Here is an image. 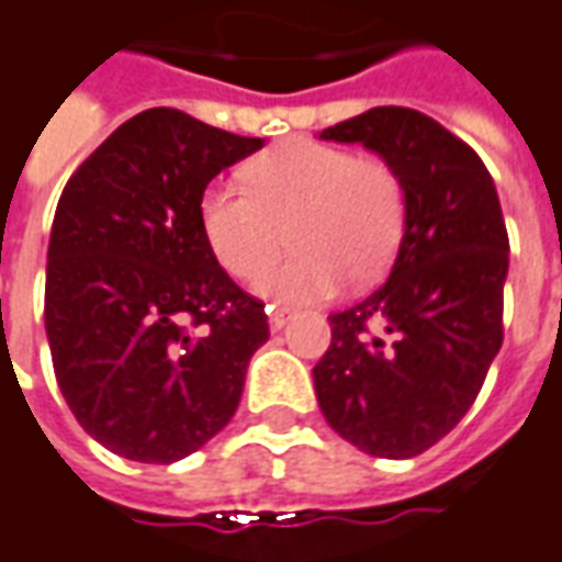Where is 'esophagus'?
<instances>
[{"mask_svg": "<svg viewBox=\"0 0 562 562\" xmlns=\"http://www.w3.org/2000/svg\"><path fill=\"white\" fill-rule=\"evenodd\" d=\"M266 312H269V327H272V330H281V327H284V324H288V321H290L288 308H278V305H269Z\"/></svg>", "mask_w": 562, "mask_h": 562, "instance_id": "34e87169", "label": "esophagus"}]
</instances>
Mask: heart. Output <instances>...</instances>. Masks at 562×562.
<instances>
[{
  "mask_svg": "<svg viewBox=\"0 0 562 562\" xmlns=\"http://www.w3.org/2000/svg\"><path fill=\"white\" fill-rule=\"evenodd\" d=\"M199 223L216 262L238 281L259 278L290 241L296 250L259 281V293L288 305L324 303L346 278L373 284L389 272L406 232V189L385 158L288 140L244 168V189L207 186Z\"/></svg>",
  "mask_w": 562,
  "mask_h": 562,
  "instance_id": "heart-1",
  "label": "heart"
}]
</instances>
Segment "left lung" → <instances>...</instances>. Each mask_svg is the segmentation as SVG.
<instances>
[{
    "label": "left lung",
    "mask_w": 562,
    "mask_h": 562,
    "mask_svg": "<svg viewBox=\"0 0 562 562\" xmlns=\"http://www.w3.org/2000/svg\"><path fill=\"white\" fill-rule=\"evenodd\" d=\"M363 143L406 189L392 274L330 315L315 363L324 419L379 459H413L462 422L502 348L508 229L481 156L406 106H376L321 134Z\"/></svg>",
    "instance_id": "left-lung-1"
}]
</instances>
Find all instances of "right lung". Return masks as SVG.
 <instances>
[{
  "label": "right lung",
  "mask_w": 562,
  "mask_h": 562,
  "mask_svg": "<svg viewBox=\"0 0 562 562\" xmlns=\"http://www.w3.org/2000/svg\"><path fill=\"white\" fill-rule=\"evenodd\" d=\"M257 149L259 137L156 106L115 127L57 201L45 274L54 376L115 456L170 465L238 409L269 321L211 254L199 201Z\"/></svg>",
  "instance_id": "add662e5"
}]
</instances>
